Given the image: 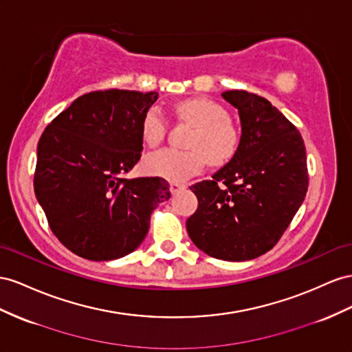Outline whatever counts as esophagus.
I'll return each mask as SVG.
<instances>
[{"mask_svg": "<svg viewBox=\"0 0 352 352\" xmlns=\"http://www.w3.org/2000/svg\"><path fill=\"white\" fill-rule=\"evenodd\" d=\"M182 189H185L184 184H177V182L170 184V192H172L173 195H176L179 191H182Z\"/></svg>", "mask_w": 352, "mask_h": 352, "instance_id": "1", "label": "esophagus"}]
</instances>
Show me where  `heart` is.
Here are the masks:
<instances>
[{"label":"heart","instance_id":"obj_1","mask_svg":"<svg viewBox=\"0 0 352 352\" xmlns=\"http://www.w3.org/2000/svg\"><path fill=\"white\" fill-rule=\"evenodd\" d=\"M177 118L194 127L188 140L189 151L161 149L145 157L144 168L151 176L184 182L201 172L207 160L212 166H225L239 153L241 131L228 111L210 99L195 98L180 102ZM168 121L158 107H151L142 120V138L149 146L163 142Z\"/></svg>","mask_w":352,"mask_h":352}]
</instances>
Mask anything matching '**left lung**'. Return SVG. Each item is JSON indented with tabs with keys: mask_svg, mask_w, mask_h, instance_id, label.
<instances>
[{
	"mask_svg": "<svg viewBox=\"0 0 352 352\" xmlns=\"http://www.w3.org/2000/svg\"><path fill=\"white\" fill-rule=\"evenodd\" d=\"M239 109V153L210 180L194 184L197 212L186 231L199 250L240 262L278 243L307 195V151L299 130L271 105L244 90L223 91Z\"/></svg>",
	"mask_w": 352,
	"mask_h": 352,
	"instance_id": "left-lung-1",
	"label": "left lung"
}]
</instances>
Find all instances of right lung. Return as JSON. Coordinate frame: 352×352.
Instances as JSON below:
<instances>
[{
  "mask_svg": "<svg viewBox=\"0 0 352 352\" xmlns=\"http://www.w3.org/2000/svg\"><path fill=\"white\" fill-rule=\"evenodd\" d=\"M157 91L82 94L45 127L34 189L58 240L89 261L122 258L144 241L170 198L163 177L124 179L142 157V120Z\"/></svg>",
  "mask_w": 352,
  "mask_h": 352,
  "instance_id": "add662e5",
  "label": "right lung"
}]
</instances>
